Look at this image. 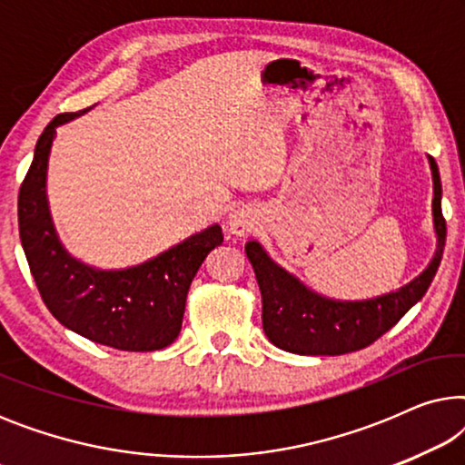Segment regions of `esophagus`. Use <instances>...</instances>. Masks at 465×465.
Wrapping results in <instances>:
<instances>
[{
	"label": "esophagus",
	"mask_w": 465,
	"mask_h": 465,
	"mask_svg": "<svg viewBox=\"0 0 465 465\" xmlns=\"http://www.w3.org/2000/svg\"><path fill=\"white\" fill-rule=\"evenodd\" d=\"M228 224H231L232 234H237V237H243V234L252 232L253 215L247 212V209H237V212L231 213V220H228Z\"/></svg>",
	"instance_id": "obj_1"
}]
</instances>
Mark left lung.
<instances>
[{"label": "left lung", "mask_w": 465, "mask_h": 465, "mask_svg": "<svg viewBox=\"0 0 465 465\" xmlns=\"http://www.w3.org/2000/svg\"><path fill=\"white\" fill-rule=\"evenodd\" d=\"M434 177L436 253L428 269L409 285L371 301H332L315 294L294 275L272 262L258 241L245 245L262 294V328L272 345L298 355H342L372 345L421 301L442 260L447 222L442 215V183L438 164L428 156Z\"/></svg>", "instance_id": "obj_1"}]
</instances>
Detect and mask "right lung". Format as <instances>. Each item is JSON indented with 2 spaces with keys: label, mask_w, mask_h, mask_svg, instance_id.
<instances>
[{
  "label": "right lung",
  "mask_w": 465,
  "mask_h": 465,
  "mask_svg": "<svg viewBox=\"0 0 465 465\" xmlns=\"http://www.w3.org/2000/svg\"><path fill=\"white\" fill-rule=\"evenodd\" d=\"M78 114L54 116L35 143L34 163L18 193L25 256L44 304L63 326L120 351H156L180 334L190 283L224 234L213 224L123 271H99L69 256L50 220L46 167L56 126Z\"/></svg>",
  "instance_id": "obj_1"
}]
</instances>
